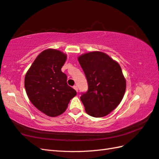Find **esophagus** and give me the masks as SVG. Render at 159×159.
<instances>
[{"instance_id":"34e87169","label":"esophagus","mask_w":159,"mask_h":159,"mask_svg":"<svg viewBox=\"0 0 159 159\" xmlns=\"http://www.w3.org/2000/svg\"><path fill=\"white\" fill-rule=\"evenodd\" d=\"M73 88L75 89L76 92H78V87L76 86V85H74V87H73Z\"/></svg>"}]
</instances>
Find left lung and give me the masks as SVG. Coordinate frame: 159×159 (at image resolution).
<instances>
[{"mask_svg":"<svg viewBox=\"0 0 159 159\" xmlns=\"http://www.w3.org/2000/svg\"><path fill=\"white\" fill-rule=\"evenodd\" d=\"M88 84L80 100L87 113L94 117L106 116L119 105L126 91L120 66L107 54L91 52L79 57Z\"/></svg>","mask_w":159,"mask_h":159,"instance_id":"1","label":"left lung"}]
</instances>
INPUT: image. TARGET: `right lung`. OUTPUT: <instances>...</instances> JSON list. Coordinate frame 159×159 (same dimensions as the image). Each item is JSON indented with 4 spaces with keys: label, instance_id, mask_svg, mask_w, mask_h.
Listing matches in <instances>:
<instances>
[{
    "label": "right lung",
    "instance_id": "1",
    "mask_svg": "<svg viewBox=\"0 0 159 159\" xmlns=\"http://www.w3.org/2000/svg\"><path fill=\"white\" fill-rule=\"evenodd\" d=\"M67 56L57 50H43L33 63L25 79L26 92L37 109L50 117L62 114L76 92L61 72Z\"/></svg>",
    "mask_w": 159,
    "mask_h": 159
}]
</instances>
